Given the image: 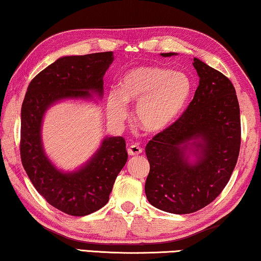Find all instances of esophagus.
I'll return each mask as SVG.
<instances>
[{
    "mask_svg": "<svg viewBox=\"0 0 261 261\" xmlns=\"http://www.w3.org/2000/svg\"><path fill=\"white\" fill-rule=\"evenodd\" d=\"M142 152L143 150L138 145H131L127 148V153H129L130 155H139Z\"/></svg>",
    "mask_w": 261,
    "mask_h": 261,
    "instance_id": "obj_1",
    "label": "esophagus"
}]
</instances>
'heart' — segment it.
<instances>
[{"mask_svg": "<svg viewBox=\"0 0 261 261\" xmlns=\"http://www.w3.org/2000/svg\"><path fill=\"white\" fill-rule=\"evenodd\" d=\"M192 93V81L182 72L159 66H143L126 72L118 90H110L107 111L113 123L129 116L127 103H137L136 121L144 131L159 134L179 117Z\"/></svg>", "mask_w": 261, "mask_h": 261, "instance_id": "1", "label": "heart"}]
</instances>
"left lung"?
I'll return each instance as SVG.
<instances>
[{"label": "left lung", "instance_id": "1", "mask_svg": "<svg viewBox=\"0 0 261 261\" xmlns=\"http://www.w3.org/2000/svg\"><path fill=\"white\" fill-rule=\"evenodd\" d=\"M193 65L200 82L192 102L145 147L150 163L147 200L155 208L177 215L195 213L220 195L241 148V113L233 85L197 58ZM192 148H196L194 163L187 155Z\"/></svg>", "mask_w": 261, "mask_h": 261}]
</instances>
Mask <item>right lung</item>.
Masks as SVG:
<instances>
[{"label": "right lung", "mask_w": 261, "mask_h": 261, "mask_svg": "<svg viewBox=\"0 0 261 261\" xmlns=\"http://www.w3.org/2000/svg\"><path fill=\"white\" fill-rule=\"evenodd\" d=\"M113 52L59 58L32 79L20 113V159L29 179L41 196L71 216H86L109 201L116 177L127 160L123 137H106L101 147L79 171L64 173L53 165L41 143L46 110L64 98L102 96L103 76Z\"/></svg>", "instance_id": "add662e5"}]
</instances>
